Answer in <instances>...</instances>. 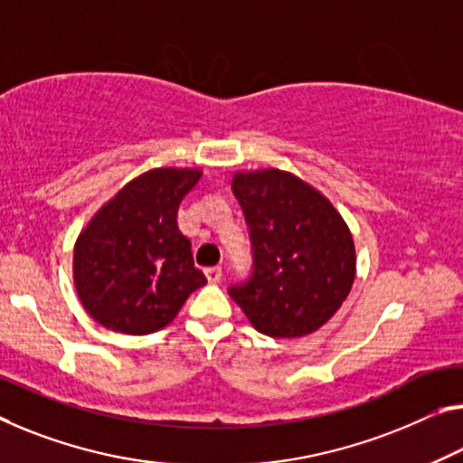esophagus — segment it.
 <instances>
[{
    "instance_id": "esophagus-1",
    "label": "esophagus",
    "mask_w": 463,
    "mask_h": 463,
    "mask_svg": "<svg viewBox=\"0 0 463 463\" xmlns=\"http://www.w3.org/2000/svg\"><path fill=\"white\" fill-rule=\"evenodd\" d=\"M204 275H207V279H209V283H219L222 281V269L219 267H209V269H204Z\"/></svg>"
}]
</instances>
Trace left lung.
<instances>
[{
    "mask_svg": "<svg viewBox=\"0 0 463 463\" xmlns=\"http://www.w3.org/2000/svg\"><path fill=\"white\" fill-rule=\"evenodd\" d=\"M250 227L252 273L230 288L256 331L302 337L339 310L355 277V248L344 217L300 177L281 169L233 175Z\"/></svg>",
    "mask_w": 463,
    "mask_h": 463,
    "instance_id": "left-lung-1",
    "label": "left lung"
}]
</instances>
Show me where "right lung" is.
I'll return each mask as SVG.
<instances>
[{"instance_id":"1","label":"right lung","mask_w":463,"mask_h":463,"mask_svg":"<svg viewBox=\"0 0 463 463\" xmlns=\"http://www.w3.org/2000/svg\"><path fill=\"white\" fill-rule=\"evenodd\" d=\"M201 169L159 167L134 177L105 203L74 246V286L99 325L148 335L175 318L207 277L177 227L182 198Z\"/></svg>"}]
</instances>
